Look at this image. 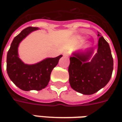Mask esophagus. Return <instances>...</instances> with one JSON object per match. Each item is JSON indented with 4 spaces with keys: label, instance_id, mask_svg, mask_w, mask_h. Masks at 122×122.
Masks as SVG:
<instances>
[{
    "label": "esophagus",
    "instance_id": "34e87169",
    "mask_svg": "<svg viewBox=\"0 0 122 122\" xmlns=\"http://www.w3.org/2000/svg\"><path fill=\"white\" fill-rule=\"evenodd\" d=\"M63 56H70V53H69V51H65V52H64Z\"/></svg>",
    "mask_w": 122,
    "mask_h": 122
}]
</instances>
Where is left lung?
Masks as SVG:
<instances>
[{
  "mask_svg": "<svg viewBox=\"0 0 122 122\" xmlns=\"http://www.w3.org/2000/svg\"><path fill=\"white\" fill-rule=\"evenodd\" d=\"M97 53L90 62L92 50L76 52L70 57L69 83L75 91L92 95L105 87L109 82L113 71V58L108 43L98 32Z\"/></svg>",
  "mask_w": 122,
  "mask_h": 122,
  "instance_id": "8db88e82",
  "label": "left lung"
}]
</instances>
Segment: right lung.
<instances>
[{"label":"right lung","mask_w":122,"mask_h":122,"mask_svg":"<svg viewBox=\"0 0 122 122\" xmlns=\"http://www.w3.org/2000/svg\"><path fill=\"white\" fill-rule=\"evenodd\" d=\"M38 27H29L14 38L7 53L6 71L10 80L24 91L41 90L45 88L50 80L53 69L57 65L62 55L55 58H48L35 65H26L18 57L17 48L21 40Z\"/></svg>","instance_id":"obj_1"}]
</instances>
